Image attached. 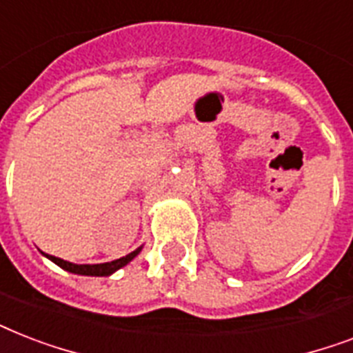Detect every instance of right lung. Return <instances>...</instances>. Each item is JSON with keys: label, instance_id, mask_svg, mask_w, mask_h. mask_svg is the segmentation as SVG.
<instances>
[{"label": "right lung", "instance_id": "obj_1", "mask_svg": "<svg viewBox=\"0 0 353 353\" xmlns=\"http://www.w3.org/2000/svg\"><path fill=\"white\" fill-rule=\"evenodd\" d=\"M141 249H143V247H139V249H135V251L130 252V254H126V256L119 258V260H113V262L93 263V265H90V263H82V265H79V263L65 262V260H62V258L51 256V254H46V256L49 258V260H52V262L57 263V265H60L62 269L69 271V273L85 274V276H110V274L115 273L117 269L124 268L126 263L132 262L133 258L137 256L139 252H141Z\"/></svg>", "mask_w": 353, "mask_h": 353}]
</instances>
